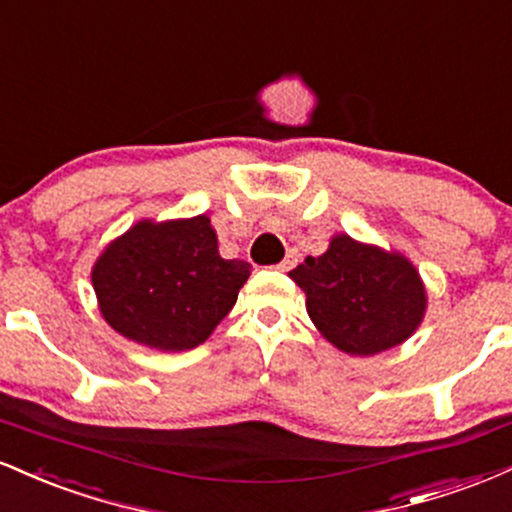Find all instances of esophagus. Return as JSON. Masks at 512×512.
<instances>
[{
	"label": "esophagus",
	"instance_id": "esophagus-1",
	"mask_svg": "<svg viewBox=\"0 0 512 512\" xmlns=\"http://www.w3.org/2000/svg\"><path fill=\"white\" fill-rule=\"evenodd\" d=\"M296 262H298V250H289V252H286L284 260H281L279 269H281V272H289L291 267H296Z\"/></svg>",
	"mask_w": 512,
	"mask_h": 512
}]
</instances>
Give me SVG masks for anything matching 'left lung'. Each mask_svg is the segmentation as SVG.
Masks as SVG:
<instances>
[{
    "mask_svg": "<svg viewBox=\"0 0 512 512\" xmlns=\"http://www.w3.org/2000/svg\"><path fill=\"white\" fill-rule=\"evenodd\" d=\"M289 276L305 293L317 332L349 356H375L404 344L424 322L428 296L407 255L337 233L320 257Z\"/></svg>",
    "mask_w": 512,
    "mask_h": 512,
    "instance_id": "1",
    "label": "left lung"
}]
</instances>
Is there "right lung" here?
<instances>
[{
  "instance_id": "1",
  "label": "right lung",
  "mask_w": 512,
  "mask_h": 512,
  "mask_svg": "<svg viewBox=\"0 0 512 512\" xmlns=\"http://www.w3.org/2000/svg\"><path fill=\"white\" fill-rule=\"evenodd\" d=\"M250 264L223 260L207 214L142 219L105 245L91 269L103 320L117 334L156 351L207 342L231 313Z\"/></svg>"
}]
</instances>
